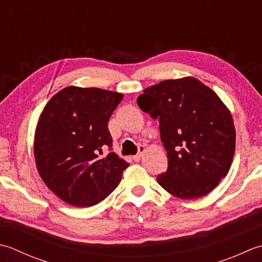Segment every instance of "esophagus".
Instances as JSON below:
<instances>
[{
  "label": "esophagus",
  "instance_id": "34e87169",
  "mask_svg": "<svg viewBox=\"0 0 262 262\" xmlns=\"http://www.w3.org/2000/svg\"><path fill=\"white\" fill-rule=\"evenodd\" d=\"M145 150H146V149H145V147H143V146L139 147V154L136 155V156L132 157L133 161H135V162H139V161H140L141 157H142V155H143V152H145Z\"/></svg>",
  "mask_w": 262,
  "mask_h": 262
}]
</instances>
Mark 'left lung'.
Here are the masks:
<instances>
[{
	"label": "left lung",
	"mask_w": 262,
	"mask_h": 262,
	"mask_svg": "<svg viewBox=\"0 0 262 262\" xmlns=\"http://www.w3.org/2000/svg\"><path fill=\"white\" fill-rule=\"evenodd\" d=\"M137 103L154 120L168 165L157 182L181 199L209 193L227 175L235 152L231 112L218 95L193 77L164 80L143 90Z\"/></svg>",
	"instance_id": "left-lung-1"
}]
</instances>
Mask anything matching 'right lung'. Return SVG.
<instances>
[{
	"label": "right lung",
	"instance_id": "obj_1",
	"mask_svg": "<svg viewBox=\"0 0 262 262\" xmlns=\"http://www.w3.org/2000/svg\"><path fill=\"white\" fill-rule=\"evenodd\" d=\"M123 94L69 86L45 105L34 139L36 167L53 193L67 204L90 207L108 196L129 166L112 147L107 122Z\"/></svg>",
	"mask_w": 262,
	"mask_h": 262
}]
</instances>
